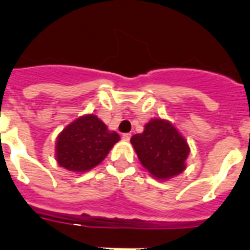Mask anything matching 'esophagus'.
<instances>
[{"label":"esophagus","instance_id":"esophagus-1","mask_svg":"<svg viewBox=\"0 0 250 250\" xmlns=\"http://www.w3.org/2000/svg\"><path fill=\"white\" fill-rule=\"evenodd\" d=\"M130 138H131V134H130V132H126V134H123V139H124V140H130Z\"/></svg>","mask_w":250,"mask_h":250}]
</instances>
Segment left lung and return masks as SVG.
<instances>
[{
  "label": "left lung",
  "instance_id": "left-lung-1",
  "mask_svg": "<svg viewBox=\"0 0 250 250\" xmlns=\"http://www.w3.org/2000/svg\"><path fill=\"white\" fill-rule=\"evenodd\" d=\"M130 141L143 167L158 180L174 178L187 167L189 145L167 120L151 119Z\"/></svg>",
  "mask_w": 250,
  "mask_h": 250
}]
</instances>
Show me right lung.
I'll list each match as a JSON object with an SVG mask.
<instances>
[{"instance_id": "obj_1", "label": "right lung", "mask_w": 250, "mask_h": 250, "mask_svg": "<svg viewBox=\"0 0 250 250\" xmlns=\"http://www.w3.org/2000/svg\"><path fill=\"white\" fill-rule=\"evenodd\" d=\"M120 140L94 114L83 115L60 132L56 140V160L74 173H85L99 165Z\"/></svg>"}]
</instances>
